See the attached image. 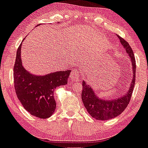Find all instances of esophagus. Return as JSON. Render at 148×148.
I'll return each instance as SVG.
<instances>
[{"instance_id": "1", "label": "esophagus", "mask_w": 148, "mask_h": 148, "mask_svg": "<svg viewBox=\"0 0 148 148\" xmlns=\"http://www.w3.org/2000/svg\"><path fill=\"white\" fill-rule=\"evenodd\" d=\"M80 77V74H79L78 71L77 69H74L73 71H72L71 75V77L73 80H77Z\"/></svg>"}]
</instances>
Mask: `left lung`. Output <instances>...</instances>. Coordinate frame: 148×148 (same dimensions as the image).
I'll list each match as a JSON object with an SVG mask.
<instances>
[{
    "instance_id": "left-lung-1",
    "label": "left lung",
    "mask_w": 148,
    "mask_h": 148,
    "mask_svg": "<svg viewBox=\"0 0 148 148\" xmlns=\"http://www.w3.org/2000/svg\"><path fill=\"white\" fill-rule=\"evenodd\" d=\"M120 40L121 44L125 49V51L130 57V62L132 64V73L133 77L130 84V87L125 95H121L120 97L115 98L111 100L101 99L98 97L95 93L93 89L90 85H87L85 80L82 81V100L84 106L86 108L87 112L92 117L97 120L105 121L115 118L120 115L128 104H129L135 83H136V59L133 50L129 44L124 39L117 35Z\"/></svg>"
}]
</instances>
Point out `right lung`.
<instances>
[{
    "mask_svg": "<svg viewBox=\"0 0 148 148\" xmlns=\"http://www.w3.org/2000/svg\"><path fill=\"white\" fill-rule=\"evenodd\" d=\"M21 46L22 44L17 49L14 66L15 92L23 107L31 115L47 119L54 113L56 107L55 89L67 84L71 71H57L44 75L30 73L23 66Z\"/></svg>",
    "mask_w": 148,
    "mask_h": 148,
    "instance_id": "add662e5",
    "label": "right lung"
}]
</instances>
